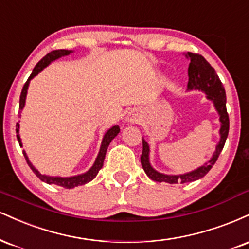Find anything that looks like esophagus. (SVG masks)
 <instances>
[{
  "label": "esophagus",
  "instance_id": "34e87169",
  "mask_svg": "<svg viewBox=\"0 0 249 249\" xmlns=\"http://www.w3.org/2000/svg\"><path fill=\"white\" fill-rule=\"evenodd\" d=\"M142 121V115H140L139 110H131L126 116V122L130 124H138Z\"/></svg>",
  "mask_w": 249,
  "mask_h": 249
}]
</instances>
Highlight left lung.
Returning <instances> with one entry per match:
<instances>
[{
	"instance_id": "obj_1",
	"label": "left lung",
	"mask_w": 249,
	"mask_h": 249,
	"mask_svg": "<svg viewBox=\"0 0 249 249\" xmlns=\"http://www.w3.org/2000/svg\"><path fill=\"white\" fill-rule=\"evenodd\" d=\"M190 60L189 68H188V90H200L206 94V98L213 102V106L219 115L220 121V140L215 146V151L208 162L198 167L193 172L181 174V175H167V174L159 173L149 163V146L142 138V153L140 157L142 166L145 173L151 179L155 182H166L169 184L176 183H188L202 178L209 173L212 166L215 163L220 152L223 151L225 145L226 138L229 136L230 130V119L229 113L226 110V92L223 83L215 73L214 68L204 59V56L196 53L188 52L185 54Z\"/></svg>"
}]
</instances>
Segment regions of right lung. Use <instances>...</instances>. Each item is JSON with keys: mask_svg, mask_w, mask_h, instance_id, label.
Wrapping results in <instances>:
<instances>
[{"mask_svg": "<svg viewBox=\"0 0 249 249\" xmlns=\"http://www.w3.org/2000/svg\"><path fill=\"white\" fill-rule=\"evenodd\" d=\"M71 52H73V51H68V50L52 51V52H50L49 54L45 55L44 58L41 59L37 65H36L34 71H32L31 75L29 76L28 81H26L25 85H24V87H23L22 92H20L19 116H20V111H22L24 106H25V98H26V94H28V88H29L30 81L34 79L36 75H38V73H40V71H43L46 66H49L51 64V62L54 61V60H56V59L61 58V56L71 54ZM119 131H121V128H119L118 125H115V126L109 128V130L107 131V133L104 134L103 140H102L100 152H98L97 158H96L95 162H94V164H92L91 168L89 169L88 172H86L85 174H80V175H76V176H71V178H60V176L43 175V174L39 173L38 170L36 169L34 166H32V163L30 162L28 155H26L25 152H23V154H24V158H25L26 162H28V164L30 166V168L32 169V172L36 174V176L39 178V179H41V181L45 182V183H47V184H55V185H59V187L66 188V189H71V188H75V187H77V185H83V184L88 183V182H90L91 179H94L96 178V175H97L98 172H100V169L103 167L104 158H106L107 146L110 145V142H111V140L113 139V138H115L117 134L119 133ZM16 133H17V140H18L19 146L22 147V142H20V137H19V124L18 123L16 124Z\"/></svg>", "mask_w": 249, "mask_h": 249, "instance_id": "obj_1", "label": "right lung"}]
</instances>
